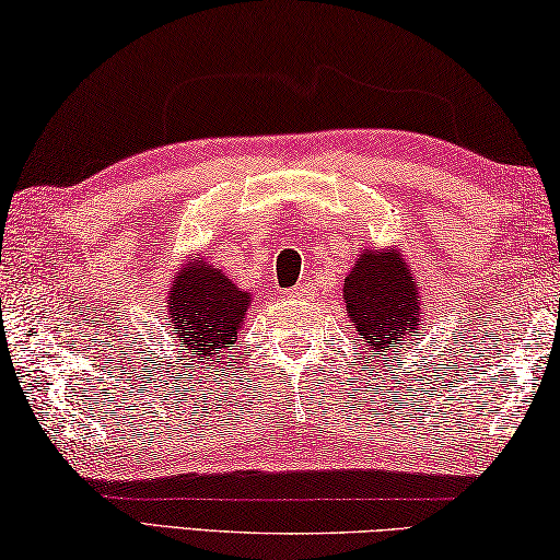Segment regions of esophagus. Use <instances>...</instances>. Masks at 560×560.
<instances>
[{
  "label": "esophagus",
  "instance_id": "34e87169",
  "mask_svg": "<svg viewBox=\"0 0 560 560\" xmlns=\"http://www.w3.org/2000/svg\"><path fill=\"white\" fill-rule=\"evenodd\" d=\"M289 299H308V287H296V289H291L289 291Z\"/></svg>",
  "mask_w": 560,
  "mask_h": 560
}]
</instances>
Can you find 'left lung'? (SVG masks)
<instances>
[{"instance_id":"1","label":"left lung","mask_w":560,"mask_h":560,"mask_svg":"<svg viewBox=\"0 0 560 560\" xmlns=\"http://www.w3.org/2000/svg\"><path fill=\"white\" fill-rule=\"evenodd\" d=\"M419 289L409 264L396 249L360 252L358 264L345 277L342 299L354 332L372 360L377 354L399 352V345L419 332L423 325Z\"/></svg>"}]
</instances>
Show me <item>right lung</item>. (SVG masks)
I'll return each mask as SVG.
<instances>
[{
	"label": "right lung",
	"instance_id": "right-lung-1",
	"mask_svg": "<svg viewBox=\"0 0 560 560\" xmlns=\"http://www.w3.org/2000/svg\"><path fill=\"white\" fill-rule=\"evenodd\" d=\"M252 296L215 264L196 257L183 264L166 296V328L176 350L190 360L215 362L235 348ZM230 358V354H228Z\"/></svg>",
	"mask_w": 560,
	"mask_h": 560
}]
</instances>
